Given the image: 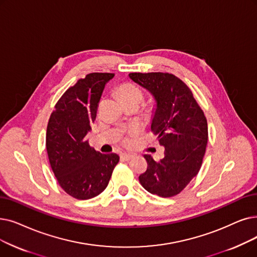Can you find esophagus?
<instances>
[{
  "label": "esophagus",
  "mask_w": 257,
  "mask_h": 257,
  "mask_svg": "<svg viewBox=\"0 0 257 257\" xmlns=\"http://www.w3.org/2000/svg\"><path fill=\"white\" fill-rule=\"evenodd\" d=\"M120 158L122 160H125V161H129V160H131L133 158V155L130 154V153H121L120 154Z\"/></svg>",
  "instance_id": "34e87169"
}]
</instances>
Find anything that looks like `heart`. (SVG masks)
Segmentation results:
<instances>
[{
  "mask_svg": "<svg viewBox=\"0 0 257 257\" xmlns=\"http://www.w3.org/2000/svg\"><path fill=\"white\" fill-rule=\"evenodd\" d=\"M119 95L120 97L126 101V99H130V98H142L143 99V92L141 89L135 85V84H131V83H126V84H122L119 87ZM140 131V128L138 126L133 127L130 132H129V136L133 137L135 135ZM129 142V138H127L125 140V143Z\"/></svg>",
  "mask_w": 257,
  "mask_h": 257,
  "instance_id": "obj_1",
  "label": "heart"
}]
</instances>
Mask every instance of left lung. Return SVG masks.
Masks as SVG:
<instances>
[{"label":"left lung","instance_id":"obj_1","mask_svg":"<svg viewBox=\"0 0 257 257\" xmlns=\"http://www.w3.org/2000/svg\"><path fill=\"white\" fill-rule=\"evenodd\" d=\"M130 79L154 96L156 110L151 131L165 147V156L154 161L145 154L148 167L139 176L152 194L171 197L182 192L202 167L208 142L207 118L192 91L168 72L129 73Z\"/></svg>","mask_w":257,"mask_h":257}]
</instances>
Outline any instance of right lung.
<instances>
[{"instance_id": "right-lung-1", "label": "right lung", "mask_w": 257, "mask_h": 257, "mask_svg": "<svg viewBox=\"0 0 257 257\" xmlns=\"http://www.w3.org/2000/svg\"><path fill=\"white\" fill-rule=\"evenodd\" d=\"M114 73L93 72L61 96L50 114L46 149L51 169L63 190L76 199L102 193L119 161L115 153L95 151L87 140L107 82Z\"/></svg>"}]
</instances>
